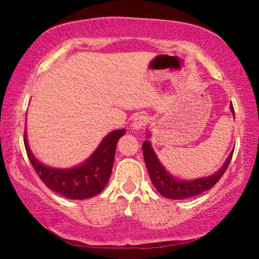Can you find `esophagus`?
Returning a JSON list of instances; mask_svg holds the SVG:
<instances>
[{
	"instance_id": "esophagus-1",
	"label": "esophagus",
	"mask_w": 259,
	"mask_h": 259,
	"mask_svg": "<svg viewBox=\"0 0 259 259\" xmlns=\"http://www.w3.org/2000/svg\"><path fill=\"white\" fill-rule=\"evenodd\" d=\"M148 123V118L147 115L145 114H139L134 118L133 123H132V129L134 132H139V130L144 129L146 126V124Z\"/></svg>"
}]
</instances>
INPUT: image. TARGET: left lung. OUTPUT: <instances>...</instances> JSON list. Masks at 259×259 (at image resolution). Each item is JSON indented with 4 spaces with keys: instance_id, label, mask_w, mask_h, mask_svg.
Returning <instances> with one entry per match:
<instances>
[{
    "instance_id": "left-lung-1",
    "label": "left lung",
    "mask_w": 259,
    "mask_h": 259,
    "mask_svg": "<svg viewBox=\"0 0 259 259\" xmlns=\"http://www.w3.org/2000/svg\"><path fill=\"white\" fill-rule=\"evenodd\" d=\"M230 111L235 118L234 107L231 105ZM150 136L151 134L147 133V138H150ZM142 152H144L145 163H146L151 181H152L153 186L156 187L157 191L162 196H164V197L170 198V200H185V198L194 197V196H197L202 194V192L207 191V190L212 189L218 183L219 179L223 177V174L227 170L231 157H233L234 150L228 156L224 164L214 174L209 175V177L198 178V179L194 180H181L169 173L167 169L163 167L162 163L159 162L158 157H157L156 152H154L152 148V145H151L148 140L142 145Z\"/></svg>"
}]
</instances>
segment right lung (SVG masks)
Masks as SVG:
<instances>
[{
    "mask_svg": "<svg viewBox=\"0 0 259 259\" xmlns=\"http://www.w3.org/2000/svg\"><path fill=\"white\" fill-rule=\"evenodd\" d=\"M124 134L125 129L109 133L85 162L73 168H52L41 163L29 147L26 132L24 145L29 160L45 185L70 200H86L99 195L106 187L112 173L118 140Z\"/></svg>",
    "mask_w": 259,
    "mask_h": 259,
    "instance_id": "obj_1",
    "label": "right lung"
}]
</instances>
